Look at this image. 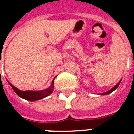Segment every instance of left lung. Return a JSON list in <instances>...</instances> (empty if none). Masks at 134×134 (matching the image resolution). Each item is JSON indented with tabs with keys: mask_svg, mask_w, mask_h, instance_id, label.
<instances>
[{
	"mask_svg": "<svg viewBox=\"0 0 134 134\" xmlns=\"http://www.w3.org/2000/svg\"><path fill=\"white\" fill-rule=\"evenodd\" d=\"M121 81V80H120L119 82H118L117 85H115L114 87H113L112 89H111V90H109L108 92H104V93H102V94H102V95H107V94H110V93H111V92H114V91L115 90H116V89H117V87H119V85Z\"/></svg>",
	"mask_w": 134,
	"mask_h": 134,
	"instance_id": "obj_1",
	"label": "left lung"
}]
</instances>
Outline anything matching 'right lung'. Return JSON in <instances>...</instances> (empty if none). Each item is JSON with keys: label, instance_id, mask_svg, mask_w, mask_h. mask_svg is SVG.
Masks as SVG:
<instances>
[{"label": "right lung", "instance_id": "1", "mask_svg": "<svg viewBox=\"0 0 134 134\" xmlns=\"http://www.w3.org/2000/svg\"><path fill=\"white\" fill-rule=\"evenodd\" d=\"M9 84L10 85V87L13 88V90H14L15 92L20 97L27 100V101H30V102H35L37 100L42 99L43 98L49 96L53 92V88L54 87V80H52V85L49 88H47L46 90H41V91H28V90L27 91H21L14 87L10 83H9Z\"/></svg>", "mask_w": 134, "mask_h": 134}]
</instances>
